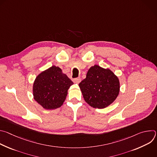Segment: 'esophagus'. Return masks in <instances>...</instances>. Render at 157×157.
<instances>
[{
    "label": "esophagus",
    "instance_id": "esophagus-1",
    "mask_svg": "<svg viewBox=\"0 0 157 157\" xmlns=\"http://www.w3.org/2000/svg\"><path fill=\"white\" fill-rule=\"evenodd\" d=\"M81 79L80 78H77L73 79V82L75 83H78H78H79L81 82Z\"/></svg>",
    "mask_w": 157,
    "mask_h": 157
}]
</instances>
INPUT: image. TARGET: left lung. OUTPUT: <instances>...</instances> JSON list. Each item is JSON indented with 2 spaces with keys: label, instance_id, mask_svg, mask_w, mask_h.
I'll use <instances>...</instances> for the list:
<instances>
[{
  "label": "left lung",
  "instance_id": "1",
  "mask_svg": "<svg viewBox=\"0 0 157 157\" xmlns=\"http://www.w3.org/2000/svg\"><path fill=\"white\" fill-rule=\"evenodd\" d=\"M79 86L85 101L94 108L103 109L113 103L119 93L118 78L109 69L91 67Z\"/></svg>",
  "mask_w": 157,
  "mask_h": 157
}]
</instances>
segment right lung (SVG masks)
Returning <instances> with one entry per match:
<instances>
[{"mask_svg":"<svg viewBox=\"0 0 157 157\" xmlns=\"http://www.w3.org/2000/svg\"><path fill=\"white\" fill-rule=\"evenodd\" d=\"M73 81L59 67L52 66L41 72L33 83L35 100L45 109H55L62 105Z\"/></svg>","mask_w":157,"mask_h":157,"instance_id":"1","label":"right lung"}]
</instances>
